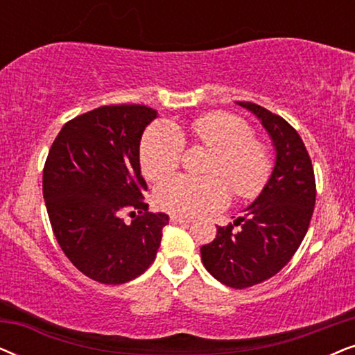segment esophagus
Returning <instances> with one entry per match:
<instances>
[{"mask_svg": "<svg viewBox=\"0 0 355 355\" xmlns=\"http://www.w3.org/2000/svg\"><path fill=\"white\" fill-rule=\"evenodd\" d=\"M169 221L174 223V225H184V223H191L192 220H191V218H184V216H179V215H171V216H169Z\"/></svg>", "mask_w": 355, "mask_h": 355, "instance_id": "obj_1", "label": "esophagus"}]
</instances>
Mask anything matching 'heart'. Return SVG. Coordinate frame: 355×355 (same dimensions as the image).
Wrapping results in <instances>:
<instances>
[{
    "label": "heart",
    "instance_id": "b5f03b06",
    "mask_svg": "<svg viewBox=\"0 0 355 355\" xmlns=\"http://www.w3.org/2000/svg\"><path fill=\"white\" fill-rule=\"evenodd\" d=\"M192 144L210 150L203 173L193 178L178 174L155 189L158 208L179 216H197L216 210L227 200V187L237 198L259 196L270 176V157L244 121L226 111H211L187 125ZM184 134L171 123L159 121L145 130L140 142V168L148 181H158L181 163Z\"/></svg>",
    "mask_w": 355,
    "mask_h": 355
}]
</instances>
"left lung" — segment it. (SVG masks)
Returning <instances> with one entry per match:
<instances>
[{
  "label": "left lung",
  "mask_w": 355,
  "mask_h": 355,
  "mask_svg": "<svg viewBox=\"0 0 355 355\" xmlns=\"http://www.w3.org/2000/svg\"><path fill=\"white\" fill-rule=\"evenodd\" d=\"M237 103L250 110L268 130L276 163L257 200L234 225L218 226L216 237L202 247L200 254L213 278L244 289L270 279L293 259L307 234L317 186L312 159L297 130L263 106Z\"/></svg>",
  "instance_id": "1"
}]
</instances>
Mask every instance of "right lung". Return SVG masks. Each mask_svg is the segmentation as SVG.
I'll list each match as a JSON object with an SVG mask.
<instances>
[{"label": "right lung", "mask_w": 355, "mask_h": 355, "mask_svg": "<svg viewBox=\"0 0 355 355\" xmlns=\"http://www.w3.org/2000/svg\"><path fill=\"white\" fill-rule=\"evenodd\" d=\"M157 111L106 105L62 125L43 166V198L61 250L80 273L123 284L153 263L169 218L148 213L140 139ZM139 215L130 225L122 213Z\"/></svg>", "instance_id": "add662e5"}]
</instances>
